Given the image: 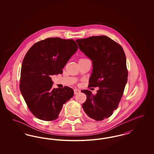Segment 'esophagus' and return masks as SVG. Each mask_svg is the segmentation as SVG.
Returning <instances> with one entry per match:
<instances>
[{"mask_svg":"<svg viewBox=\"0 0 154 154\" xmlns=\"http://www.w3.org/2000/svg\"><path fill=\"white\" fill-rule=\"evenodd\" d=\"M81 91L80 89H74V94H78Z\"/></svg>","mask_w":154,"mask_h":154,"instance_id":"esophagus-1","label":"esophagus"}]
</instances>
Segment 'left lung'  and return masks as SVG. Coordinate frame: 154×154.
I'll return each instance as SVG.
<instances>
[{"instance_id": "8db88e82", "label": "left lung", "mask_w": 154, "mask_h": 154, "mask_svg": "<svg viewBox=\"0 0 154 154\" xmlns=\"http://www.w3.org/2000/svg\"><path fill=\"white\" fill-rule=\"evenodd\" d=\"M79 47L92 61L89 87H97L95 95L88 90L82 107L89 117L102 121L117 109L128 81L126 56L122 47L106 36L77 39Z\"/></svg>"}]
</instances>
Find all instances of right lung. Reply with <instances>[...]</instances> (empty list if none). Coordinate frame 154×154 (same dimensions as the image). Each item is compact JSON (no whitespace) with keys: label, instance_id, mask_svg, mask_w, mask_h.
Here are the masks:
<instances>
[{"label":"right lung","instance_id":"1","mask_svg":"<svg viewBox=\"0 0 154 154\" xmlns=\"http://www.w3.org/2000/svg\"><path fill=\"white\" fill-rule=\"evenodd\" d=\"M78 50L75 42L48 38L34 44L22 62L20 88L31 112L39 119L58 118L63 104L74 95L72 88H53L51 76L62 69Z\"/></svg>","mask_w":154,"mask_h":154}]
</instances>
